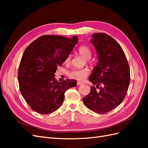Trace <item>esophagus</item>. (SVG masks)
I'll return each instance as SVG.
<instances>
[{
    "instance_id": "esophagus-1",
    "label": "esophagus",
    "mask_w": 148,
    "mask_h": 148,
    "mask_svg": "<svg viewBox=\"0 0 148 148\" xmlns=\"http://www.w3.org/2000/svg\"><path fill=\"white\" fill-rule=\"evenodd\" d=\"M83 84V83H82V82H77V84H78V85H80V84Z\"/></svg>"
}]
</instances>
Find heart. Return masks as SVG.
<instances>
[{
  "instance_id": "1",
  "label": "heart",
  "mask_w": 148,
  "mask_h": 148,
  "mask_svg": "<svg viewBox=\"0 0 148 148\" xmlns=\"http://www.w3.org/2000/svg\"><path fill=\"white\" fill-rule=\"evenodd\" d=\"M78 52L84 59L88 60L91 57L92 53L89 48L86 46H82L78 49ZM71 60V56H68L65 60V64H70ZM90 71L88 69H74L71 70L69 74V77L71 79L78 80V81H82L88 75H89Z\"/></svg>"
}]
</instances>
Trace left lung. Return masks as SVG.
Wrapping results in <instances>:
<instances>
[{"label":"left lung","instance_id":"obj_1","mask_svg":"<svg viewBox=\"0 0 148 148\" xmlns=\"http://www.w3.org/2000/svg\"><path fill=\"white\" fill-rule=\"evenodd\" d=\"M90 42L95 47L98 62L89 80L93 84L83 99L88 109L105 114L120 105L127 95L130 81L129 65L120 44L109 35L95 33Z\"/></svg>","mask_w":148,"mask_h":148}]
</instances>
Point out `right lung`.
<instances>
[{"mask_svg": "<svg viewBox=\"0 0 148 148\" xmlns=\"http://www.w3.org/2000/svg\"><path fill=\"white\" fill-rule=\"evenodd\" d=\"M78 42L57 35H44L26 49L19 65L18 80L20 91L31 109L41 114L57 110L62 104L67 89L77 86L74 79L59 82L55 78L61 66Z\"/></svg>", "mask_w": 148, "mask_h": 148, "instance_id": "1", "label": "right lung"}]
</instances>
